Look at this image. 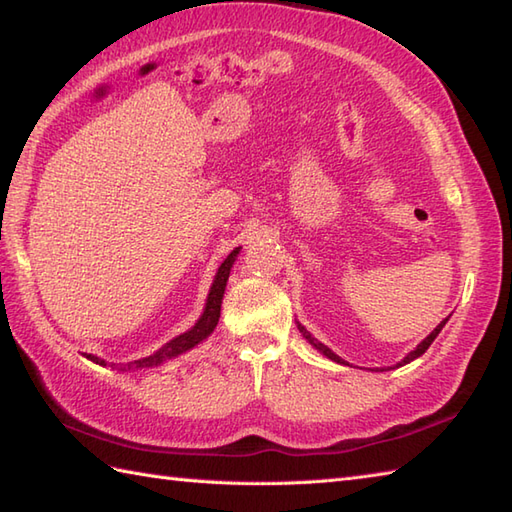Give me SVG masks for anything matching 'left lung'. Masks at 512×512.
<instances>
[{
	"mask_svg": "<svg viewBox=\"0 0 512 512\" xmlns=\"http://www.w3.org/2000/svg\"><path fill=\"white\" fill-rule=\"evenodd\" d=\"M449 321V317L447 319H444V321H440L438 325H436V330H433L429 336H427V339H422L416 347H413V350L405 356V358H402V361L396 365V367H402V365H407V363H411V361H416V358L418 356H422L424 352H427L429 350V345L433 343V341H436V336L442 332V328H444V323H447ZM297 328H299V332L303 334V339H306L312 347H314V350H319L323 356H328L330 358V361H334V363H341V365H347L345 361H343V358L339 356V354H334L332 350H330V347L328 345H323L319 339H314V336L306 330V328H303V325L297 321Z\"/></svg>",
	"mask_w": 512,
	"mask_h": 512,
	"instance_id": "8db88e82",
	"label": "left lung"
}]
</instances>
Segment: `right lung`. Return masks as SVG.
I'll list each match as a JSON object with an SVG mask.
<instances>
[{"label":"right lung","mask_w":512,"mask_h":512,"mask_svg":"<svg viewBox=\"0 0 512 512\" xmlns=\"http://www.w3.org/2000/svg\"><path fill=\"white\" fill-rule=\"evenodd\" d=\"M239 250L242 248H235L231 255H228L224 262L220 264V268H217V273L213 277V284H211V290H209V297H206V303H204V312L200 314V319L195 321V325L191 330L178 334L176 339H171L169 343H165L160 347V350H156L151 356H145V358H138V361H132L127 365H116L112 363V367H118L121 372H136V369H149V367H158L162 363L171 361V358H176L184 352L193 350L195 345H200L204 339H209V336L213 334L217 321H220V310H222V299H224V290H226V281H228V275H231V268L235 264V259L239 255ZM88 358L92 363L96 365H110L107 361H103V358L99 356H92L88 354Z\"/></svg>","instance_id":"add662e5"}]
</instances>
